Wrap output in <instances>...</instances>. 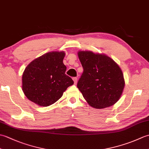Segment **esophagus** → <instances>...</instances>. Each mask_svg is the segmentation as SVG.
Returning a JSON list of instances; mask_svg holds the SVG:
<instances>
[{"mask_svg": "<svg viewBox=\"0 0 149 149\" xmlns=\"http://www.w3.org/2000/svg\"><path fill=\"white\" fill-rule=\"evenodd\" d=\"M73 81H74L75 84H76L77 83V77H73Z\"/></svg>", "mask_w": 149, "mask_h": 149, "instance_id": "obj_1", "label": "esophagus"}]
</instances>
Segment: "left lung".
Wrapping results in <instances>:
<instances>
[{"mask_svg": "<svg viewBox=\"0 0 149 149\" xmlns=\"http://www.w3.org/2000/svg\"><path fill=\"white\" fill-rule=\"evenodd\" d=\"M78 56L84 71L77 86L84 99L97 109L115 104L125 86L119 66L106 55L91 51H79Z\"/></svg>", "mask_w": 149, "mask_h": 149, "instance_id": "left-lung-1", "label": "left lung"}]
</instances>
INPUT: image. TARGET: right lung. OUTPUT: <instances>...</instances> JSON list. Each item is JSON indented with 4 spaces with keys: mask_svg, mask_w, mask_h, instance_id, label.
<instances>
[{
    "mask_svg": "<svg viewBox=\"0 0 149 149\" xmlns=\"http://www.w3.org/2000/svg\"><path fill=\"white\" fill-rule=\"evenodd\" d=\"M64 52L46 53L31 62L22 75V90L29 100L40 106H49L74 84L65 74Z\"/></svg>",
    "mask_w": 149,
    "mask_h": 149,
    "instance_id": "add662e5",
    "label": "right lung"
}]
</instances>
